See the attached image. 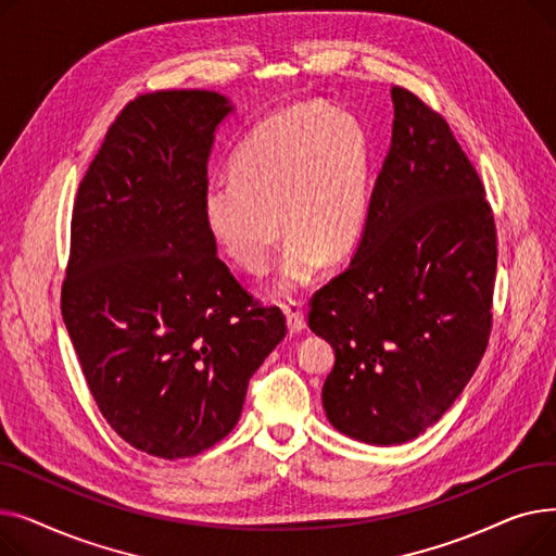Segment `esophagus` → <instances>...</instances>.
<instances>
[{
  "label": "esophagus",
  "instance_id": "34e87169",
  "mask_svg": "<svg viewBox=\"0 0 556 556\" xmlns=\"http://www.w3.org/2000/svg\"><path fill=\"white\" fill-rule=\"evenodd\" d=\"M283 315H286V323H288V331L290 333H300L306 327V317L302 311V304L295 300H288L283 306Z\"/></svg>",
  "mask_w": 556,
  "mask_h": 556
}]
</instances>
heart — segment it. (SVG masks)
<instances>
[{"label": "heart", "instance_id": "b5f03b06", "mask_svg": "<svg viewBox=\"0 0 556 556\" xmlns=\"http://www.w3.org/2000/svg\"><path fill=\"white\" fill-rule=\"evenodd\" d=\"M367 202L363 128L352 116L311 103L268 116L243 139L229 180H214L204 191V220L223 252L254 275L268 270L281 227L288 243L277 288L293 293L313 281L325 258L338 261L356 245Z\"/></svg>", "mask_w": 556, "mask_h": 556}]
</instances>
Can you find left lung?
<instances>
[{
  "label": "left lung",
  "instance_id": "left-lung-1",
  "mask_svg": "<svg viewBox=\"0 0 556 556\" xmlns=\"http://www.w3.org/2000/svg\"><path fill=\"white\" fill-rule=\"evenodd\" d=\"M392 101L358 250L308 311L336 352L323 388L329 421L378 446L415 440L471 381L498 266L484 185L448 122L405 87H392Z\"/></svg>",
  "mask_w": 556,
  "mask_h": 556
}]
</instances>
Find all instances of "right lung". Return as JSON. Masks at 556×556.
<instances>
[{
  "label": "right lung",
  "mask_w": 556,
  "mask_h": 556,
  "mask_svg": "<svg viewBox=\"0 0 556 556\" xmlns=\"http://www.w3.org/2000/svg\"><path fill=\"white\" fill-rule=\"evenodd\" d=\"M231 112L207 90L132 99L85 170L61 308L83 376L124 442L207 451L237 426L252 374L286 336L216 254L207 160Z\"/></svg>",
  "instance_id": "1"
}]
</instances>
